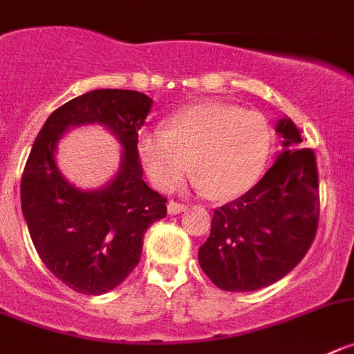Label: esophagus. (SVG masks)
Here are the masks:
<instances>
[{
  "mask_svg": "<svg viewBox=\"0 0 354 354\" xmlns=\"http://www.w3.org/2000/svg\"><path fill=\"white\" fill-rule=\"evenodd\" d=\"M186 209L187 207L184 205V203L174 202V200H171V202H168V214H180V212H184Z\"/></svg>",
  "mask_w": 354,
  "mask_h": 354,
  "instance_id": "obj_1",
  "label": "esophagus"
}]
</instances>
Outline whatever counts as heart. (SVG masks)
Listing matches in <instances>:
<instances>
[{
    "instance_id": "obj_1",
    "label": "heart",
    "mask_w": 354,
    "mask_h": 354,
    "mask_svg": "<svg viewBox=\"0 0 354 354\" xmlns=\"http://www.w3.org/2000/svg\"><path fill=\"white\" fill-rule=\"evenodd\" d=\"M138 156L161 189L179 184L191 167L214 198L244 193L263 170L270 129L261 113L228 103H200L175 113L168 128L138 135Z\"/></svg>"
}]
</instances>
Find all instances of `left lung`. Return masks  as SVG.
Wrapping results in <instances>:
<instances>
[{"instance_id":"1","label":"left lung","mask_w":354,"mask_h":354,"mask_svg":"<svg viewBox=\"0 0 354 354\" xmlns=\"http://www.w3.org/2000/svg\"><path fill=\"white\" fill-rule=\"evenodd\" d=\"M284 151L258 184L214 209L210 235L198 251L207 277L225 291H254L293 270L319 223V177L313 149L300 147L291 119L277 122Z\"/></svg>"}]
</instances>
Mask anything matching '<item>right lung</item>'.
<instances>
[{
    "mask_svg": "<svg viewBox=\"0 0 354 354\" xmlns=\"http://www.w3.org/2000/svg\"><path fill=\"white\" fill-rule=\"evenodd\" d=\"M152 100L138 91L96 89L48 115L21 179V205L45 267L77 293L113 290L137 267L144 235L167 216V198L142 179L138 129ZM102 124L120 138L122 168L109 187L82 192L59 174L57 140L71 125Z\"/></svg>",
    "mask_w": 354,
    "mask_h": 354,
    "instance_id": "obj_1",
    "label": "right lung"
}]
</instances>
